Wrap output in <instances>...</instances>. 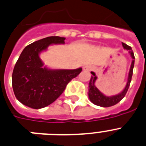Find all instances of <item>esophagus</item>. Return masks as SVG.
Instances as JSON below:
<instances>
[{
  "label": "esophagus",
  "mask_w": 146,
  "mask_h": 146,
  "mask_svg": "<svg viewBox=\"0 0 146 146\" xmlns=\"http://www.w3.org/2000/svg\"><path fill=\"white\" fill-rule=\"evenodd\" d=\"M83 71H85V72H89V71H92L93 69L92 66H89V65H87V66H85L83 68Z\"/></svg>",
  "instance_id": "34e87169"
}]
</instances>
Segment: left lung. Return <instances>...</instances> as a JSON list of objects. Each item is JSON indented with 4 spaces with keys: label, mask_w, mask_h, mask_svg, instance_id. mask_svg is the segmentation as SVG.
<instances>
[{
    "label": "left lung",
    "mask_w": 146,
    "mask_h": 146,
    "mask_svg": "<svg viewBox=\"0 0 146 146\" xmlns=\"http://www.w3.org/2000/svg\"><path fill=\"white\" fill-rule=\"evenodd\" d=\"M122 44H123V48L129 51V54H130L131 57L132 58V62H131V64L130 70H129V77H128L126 86H125V88L123 90V92H120L119 94H117V95L110 96V97L106 96L102 92H100L99 89L95 86L94 84H95L96 80H97L98 78L96 77L94 72H91L92 76L91 77L89 84H88L89 85V86H88L89 88H88V94L89 100H90L92 103H94V105L99 106L101 107H110L112 106L116 105L117 103H119L125 97L127 92H128L129 87L130 86V83L131 81V78H132L133 68H134V59H135V58H134V52H133L132 49H131V47L129 46H128V45L124 43H122Z\"/></svg>",
    "instance_id": "left-lung-1"
}]
</instances>
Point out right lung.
Returning a JSON list of instances; mask_svg holds the SVG:
<instances>
[{"label":"right lung","instance_id":"right-lung-1","mask_svg":"<svg viewBox=\"0 0 146 146\" xmlns=\"http://www.w3.org/2000/svg\"><path fill=\"white\" fill-rule=\"evenodd\" d=\"M65 37L52 36L35 41L21 52L12 72L14 94L22 104L42 109L59 98L73 78L81 72L77 69H50L43 66L40 53L52 44H64Z\"/></svg>","mask_w":146,"mask_h":146}]
</instances>
